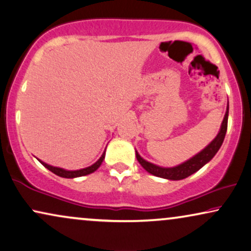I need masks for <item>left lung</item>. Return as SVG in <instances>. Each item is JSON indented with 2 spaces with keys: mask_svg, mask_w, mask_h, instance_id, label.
Masks as SVG:
<instances>
[{
  "mask_svg": "<svg viewBox=\"0 0 251 251\" xmlns=\"http://www.w3.org/2000/svg\"><path fill=\"white\" fill-rule=\"evenodd\" d=\"M227 120H228V106H227V111L222 123V127H220V131L215 140L208 147H205L201 152H199L198 155H195L193 158L182 163V164L176 166V168H160V166L151 164V163L143 159L139 155L138 151H136V159L139 160V163L142 165V168L146 171H148L149 173H151V175L156 176H159V178L170 180L185 179L187 176H192L193 173L199 171L202 166H204L206 163L213 158V156L216 155L220 147H222L224 139H225V134L227 131Z\"/></svg>",
  "mask_w": 251,
  "mask_h": 251,
  "instance_id": "8db88e82",
  "label": "left lung"
}]
</instances>
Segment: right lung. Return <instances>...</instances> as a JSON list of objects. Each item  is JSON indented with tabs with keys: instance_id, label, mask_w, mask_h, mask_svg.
Wrapping results in <instances>:
<instances>
[{
	"instance_id": "1",
	"label": "right lung",
	"mask_w": 251,
	"mask_h": 251,
	"mask_svg": "<svg viewBox=\"0 0 251 251\" xmlns=\"http://www.w3.org/2000/svg\"><path fill=\"white\" fill-rule=\"evenodd\" d=\"M104 156H105V151L103 152V155L100 157V159L98 162L95 163V164H93L91 166H88V168L86 169H81V170H76V171H66L64 169H61V168H55V166H51V165H48L46 164V163H43L42 160H40V163L49 170V171H51L52 173H55L56 176H62V178H78V176H87V175H91L94 171H96L100 168V165L102 164L103 159H104Z\"/></svg>"
}]
</instances>
